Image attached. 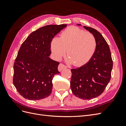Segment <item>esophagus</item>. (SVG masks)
Wrapping results in <instances>:
<instances>
[{"mask_svg":"<svg viewBox=\"0 0 126 126\" xmlns=\"http://www.w3.org/2000/svg\"><path fill=\"white\" fill-rule=\"evenodd\" d=\"M65 68H66V66L62 63H60L58 66V70L59 71H62L63 69H64Z\"/></svg>","mask_w":126,"mask_h":126,"instance_id":"1","label":"esophagus"}]
</instances>
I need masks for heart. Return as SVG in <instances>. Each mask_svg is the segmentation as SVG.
Returning a JSON list of instances; mask_svg holds the SVG:
<instances>
[{
    "label": "heart",
    "mask_w": 126,
    "mask_h": 126,
    "mask_svg": "<svg viewBox=\"0 0 126 126\" xmlns=\"http://www.w3.org/2000/svg\"><path fill=\"white\" fill-rule=\"evenodd\" d=\"M50 45L56 60H61L66 51L69 62L79 66L85 64L92 57L97 43L93 33L76 26H70L62 32L60 38H53Z\"/></svg>",
    "instance_id": "b5f03b06"
}]
</instances>
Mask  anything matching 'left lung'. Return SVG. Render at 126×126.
<instances>
[{
    "label": "left lung",
    "instance_id": "1",
    "mask_svg": "<svg viewBox=\"0 0 126 126\" xmlns=\"http://www.w3.org/2000/svg\"><path fill=\"white\" fill-rule=\"evenodd\" d=\"M84 28L94 34L97 45L88 63L71 70L70 87L77 97L90 100L100 96L104 92L111 79L113 63L109 45L102 34L92 28L85 26Z\"/></svg>",
    "mask_w": 126,
    "mask_h": 126
}]
</instances>
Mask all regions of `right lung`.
Returning <instances> with one entry per match:
<instances>
[{
	"label": "right lung",
	"mask_w": 126,
	"mask_h": 126,
	"mask_svg": "<svg viewBox=\"0 0 126 126\" xmlns=\"http://www.w3.org/2000/svg\"><path fill=\"white\" fill-rule=\"evenodd\" d=\"M66 26H43L32 32L21 45L13 65V83L23 97L39 100L51 93L52 80L60 73V63L49 57L51 41Z\"/></svg>",
	"instance_id": "right-lung-1"
}]
</instances>
